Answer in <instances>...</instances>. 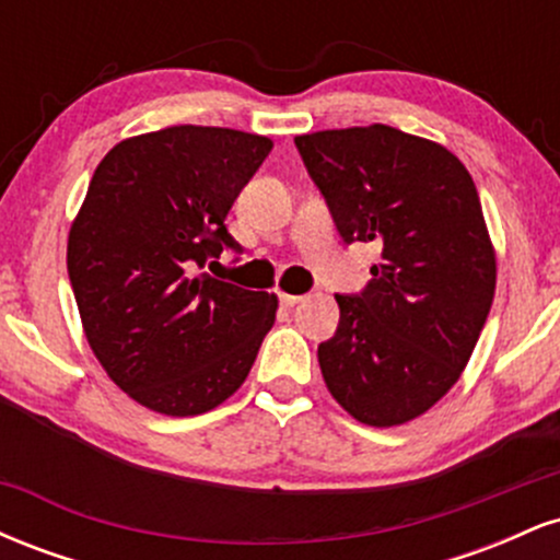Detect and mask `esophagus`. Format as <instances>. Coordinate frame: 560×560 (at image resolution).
I'll return each mask as SVG.
<instances>
[{
  "instance_id": "34e87169",
  "label": "esophagus",
  "mask_w": 560,
  "mask_h": 560,
  "mask_svg": "<svg viewBox=\"0 0 560 560\" xmlns=\"http://www.w3.org/2000/svg\"><path fill=\"white\" fill-rule=\"evenodd\" d=\"M279 302H281V305H284V307H294V305H298V302H302V298H300V294L279 292Z\"/></svg>"
}]
</instances>
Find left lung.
<instances>
[{"label":"left lung","mask_w":560,"mask_h":560,"mask_svg":"<svg viewBox=\"0 0 560 560\" xmlns=\"http://www.w3.org/2000/svg\"><path fill=\"white\" fill-rule=\"evenodd\" d=\"M347 244L382 260L361 294H337L318 345L326 387L369 427L419 419L464 374L494 298L498 262L471 173L432 139L384 124L294 137Z\"/></svg>","instance_id":"obj_1"}]
</instances>
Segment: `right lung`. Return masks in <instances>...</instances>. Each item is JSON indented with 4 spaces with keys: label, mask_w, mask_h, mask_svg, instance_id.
<instances>
[{
    "label": "right lung",
    "mask_w": 560,
    "mask_h": 560,
    "mask_svg": "<svg viewBox=\"0 0 560 560\" xmlns=\"http://www.w3.org/2000/svg\"><path fill=\"white\" fill-rule=\"evenodd\" d=\"M273 141L171 126L102 158L68 234L83 334L107 376L163 416H199L242 387L279 300L195 273L240 249L226 215Z\"/></svg>",
    "instance_id": "right-lung-1"
}]
</instances>
